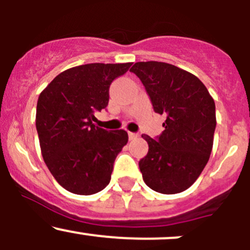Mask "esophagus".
<instances>
[{"label": "esophagus", "instance_id": "34e87169", "mask_svg": "<svg viewBox=\"0 0 250 250\" xmlns=\"http://www.w3.org/2000/svg\"><path fill=\"white\" fill-rule=\"evenodd\" d=\"M128 137H129V140H134V139H137L138 137H139V134H137V133L129 132V133H128Z\"/></svg>", "mask_w": 250, "mask_h": 250}]
</instances>
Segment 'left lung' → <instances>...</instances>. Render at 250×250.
<instances>
[{
    "instance_id": "left-lung-1",
    "label": "left lung",
    "mask_w": 250,
    "mask_h": 250,
    "mask_svg": "<svg viewBox=\"0 0 250 250\" xmlns=\"http://www.w3.org/2000/svg\"><path fill=\"white\" fill-rule=\"evenodd\" d=\"M130 71L143 82L155 112L166 115L160 137L141 135L148 144L139 161L144 181L156 192H183L201 175L213 148V98L195 75L172 64L139 62Z\"/></svg>"
}]
</instances>
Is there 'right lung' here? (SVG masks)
Here are the masks:
<instances>
[{"instance_id": "obj_1", "label": "right lung", "mask_w": 250, "mask_h": 250, "mask_svg": "<svg viewBox=\"0 0 250 250\" xmlns=\"http://www.w3.org/2000/svg\"><path fill=\"white\" fill-rule=\"evenodd\" d=\"M125 64L80 65L58 75L42 90L36 129L48 169L76 195H93L111 180L113 162L128 143L125 130L97 127L94 113L109 104V88L128 71Z\"/></svg>"}]
</instances>
